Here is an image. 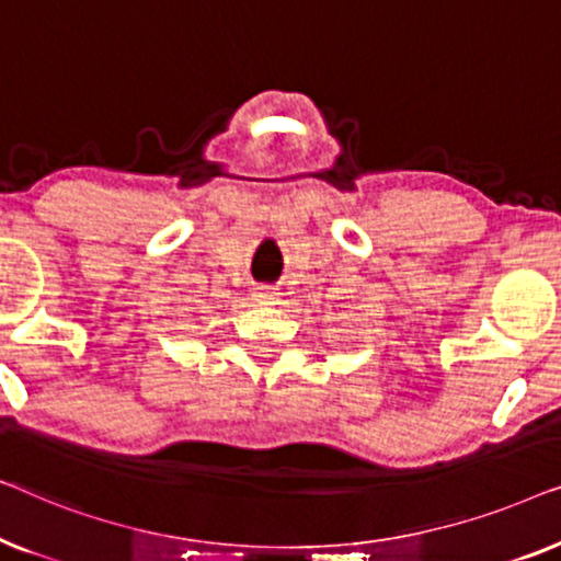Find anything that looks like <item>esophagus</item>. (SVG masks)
Wrapping results in <instances>:
<instances>
[{"mask_svg": "<svg viewBox=\"0 0 561 561\" xmlns=\"http://www.w3.org/2000/svg\"><path fill=\"white\" fill-rule=\"evenodd\" d=\"M275 290L271 286H255L252 288V298H255L257 304H273L275 301Z\"/></svg>", "mask_w": 561, "mask_h": 561, "instance_id": "esophagus-1", "label": "esophagus"}]
</instances>
